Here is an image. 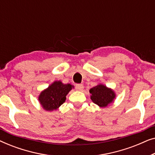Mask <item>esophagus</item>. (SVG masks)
Segmentation results:
<instances>
[{
  "mask_svg": "<svg viewBox=\"0 0 155 155\" xmlns=\"http://www.w3.org/2000/svg\"><path fill=\"white\" fill-rule=\"evenodd\" d=\"M83 88H84V86L82 84H77L75 85V89L78 91H82L83 90Z\"/></svg>",
  "mask_w": 155,
  "mask_h": 155,
  "instance_id": "34e87169",
  "label": "esophagus"
}]
</instances>
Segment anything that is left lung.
<instances>
[{"instance_id": "obj_1", "label": "left lung", "mask_w": 155, "mask_h": 155, "mask_svg": "<svg viewBox=\"0 0 155 155\" xmlns=\"http://www.w3.org/2000/svg\"><path fill=\"white\" fill-rule=\"evenodd\" d=\"M90 93L92 94V101L100 107H107L109 104L113 102L116 97L115 92L111 89L101 84L91 88Z\"/></svg>"}]
</instances>
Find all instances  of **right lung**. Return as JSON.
<instances>
[{
  "label": "right lung",
  "mask_w": 155,
  "mask_h": 155,
  "mask_svg": "<svg viewBox=\"0 0 155 155\" xmlns=\"http://www.w3.org/2000/svg\"><path fill=\"white\" fill-rule=\"evenodd\" d=\"M73 86L71 84H63L55 81L48 88L42 91L39 96V101L46 111H54L65 102L66 95Z\"/></svg>",
  "instance_id": "right-lung-1"
}]
</instances>
